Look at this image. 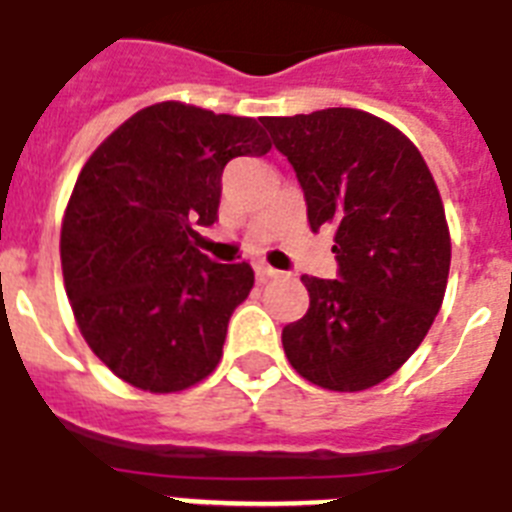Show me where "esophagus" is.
<instances>
[{"mask_svg": "<svg viewBox=\"0 0 512 512\" xmlns=\"http://www.w3.org/2000/svg\"><path fill=\"white\" fill-rule=\"evenodd\" d=\"M281 276H284L281 270L270 268V265H265V263L257 265V281H260V284H265V281H273V278H281Z\"/></svg>", "mask_w": 512, "mask_h": 512, "instance_id": "esophagus-1", "label": "esophagus"}]
</instances>
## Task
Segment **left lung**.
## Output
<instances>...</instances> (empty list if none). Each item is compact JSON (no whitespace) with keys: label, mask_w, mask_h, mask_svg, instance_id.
I'll use <instances>...</instances> for the list:
<instances>
[{"label":"left lung","mask_w":512,"mask_h":512,"mask_svg":"<svg viewBox=\"0 0 512 512\" xmlns=\"http://www.w3.org/2000/svg\"><path fill=\"white\" fill-rule=\"evenodd\" d=\"M297 170L313 231L334 226L339 278L302 276L310 307L281 334L294 371L363 392L421 347L450 276V226L429 165L392 123L355 107L263 118Z\"/></svg>","instance_id":"1"}]
</instances>
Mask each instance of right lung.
Returning a JSON list of instances; mask_svg holds the SVG:
<instances>
[{
  "instance_id": "add662e5",
  "label": "right lung",
  "mask_w": 512,
  "mask_h": 512,
  "mask_svg": "<svg viewBox=\"0 0 512 512\" xmlns=\"http://www.w3.org/2000/svg\"><path fill=\"white\" fill-rule=\"evenodd\" d=\"M255 118L157 102L83 162L62 215V281L78 331L118 378L173 394L218 368L228 321L255 286L249 263L197 249L228 160L265 155Z\"/></svg>"
}]
</instances>
